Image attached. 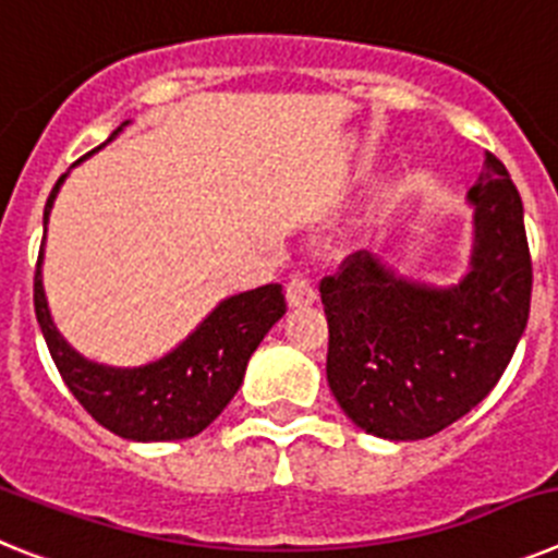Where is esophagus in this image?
<instances>
[{"mask_svg": "<svg viewBox=\"0 0 558 558\" xmlns=\"http://www.w3.org/2000/svg\"><path fill=\"white\" fill-rule=\"evenodd\" d=\"M284 295H288V304L293 310L310 307V304H315V299H318L313 282L304 279V276H293V279L288 282V288H284Z\"/></svg>", "mask_w": 558, "mask_h": 558, "instance_id": "esophagus-1", "label": "esophagus"}]
</instances>
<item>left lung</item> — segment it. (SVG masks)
I'll list each match as a JSON object with an SVG mask.
<instances>
[{
  "mask_svg": "<svg viewBox=\"0 0 558 558\" xmlns=\"http://www.w3.org/2000/svg\"><path fill=\"white\" fill-rule=\"evenodd\" d=\"M466 206L472 248L458 282L433 284L368 251L322 282L329 391L377 438L416 441L450 427L489 397L525 332L534 279L525 211L492 153Z\"/></svg>",
  "mask_w": 558,
  "mask_h": 558,
  "instance_id": "left-lung-1",
  "label": "left lung"
}]
</instances>
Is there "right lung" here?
<instances>
[{"label": "right lung", "instance_id": "right-lung-1", "mask_svg": "<svg viewBox=\"0 0 558 558\" xmlns=\"http://www.w3.org/2000/svg\"><path fill=\"white\" fill-rule=\"evenodd\" d=\"M131 122H122L97 150L117 140ZM66 179L69 172H63L44 206V243L49 215ZM41 268L44 245L38 254L33 299L49 354L77 402L102 427L128 441H179L206 430L240 391L251 354L288 310L282 284H263L245 293L226 295L211 307V313H206L198 327L161 357L142 366H108L77 352L56 327Z\"/></svg>", "mask_w": 558, "mask_h": 558}]
</instances>
